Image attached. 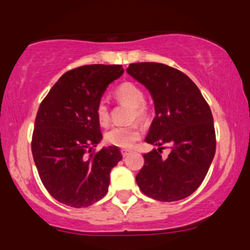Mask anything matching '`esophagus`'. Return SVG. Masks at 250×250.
Instances as JSON below:
<instances>
[{"instance_id": "1", "label": "esophagus", "mask_w": 250, "mask_h": 250, "mask_svg": "<svg viewBox=\"0 0 250 250\" xmlns=\"http://www.w3.org/2000/svg\"><path fill=\"white\" fill-rule=\"evenodd\" d=\"M121 153H122L123 156H128V155L131 153V150H129V149H122Z\"/></svg>"}]
</instances>
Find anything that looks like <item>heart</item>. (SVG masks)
Instances as JSON below:
<instances>
[{"label":"heart","mask_w":250,"mask_h":250,"mask_svg":"<svg viewBox=\"0 0 250 250\" xmlns=\"http://www.w3.org/2000/svg\"><path fill=\"white\" fill-rule=\"evenodd\" d=\"M114 95L119 101L127 103L134 107V117L145 120L147 117L148 109L145 104V93L139 85L135 83L125 82L115 89ZM96 119L101 125H107L109 123V110L107 104L101 101L96 105ZM141 137V128L137 125H114L105 133L104 139L109 145L121 148H129L135 141Z\"/></svg>","instance_id":"b5f03b06"}]
</instances>
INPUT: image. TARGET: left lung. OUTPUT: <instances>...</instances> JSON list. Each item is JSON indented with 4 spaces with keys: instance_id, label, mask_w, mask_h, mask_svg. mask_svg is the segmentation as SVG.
<instances>
[{
    "instance_id": "8db88e82",
    "label": "left lung",
    "mask_w": 250,
    "mask_h": 250,
    "mask_svg": "<svg viewBox=\"0 0 250 250\" xmlns=\"http://www.w3.org/2000/svg\"><path fill=\"white\" fill-rule=\"evenodd\" d=\"M127 73L153 97L155 117L146 142L159 147L143 155L137 185L143 194L162 202L185 199L200 187L214 159L216 139L210 108L196 84L175 68L131 63ZM165 143L172 145L167 158L161 155Z\"/></svg>"
}]
</instances>
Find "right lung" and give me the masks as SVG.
I'll use <instances>...</instances> for the list:
<instances>
[{
    "mask_svg": "<svg viewBox=\"0 0 250 250\" xmlns=\"http://www.w3.org/2000/svg\"><path fill=\"white\" fill-rule=\"evenodd\" d=\"M123 71L120 64H90L67 71L40 105L33 157L44 187L63 205L88 207L107 194L110 171L122 160L121 151L109 146L88 157L84 153L101 142L96 105Z\"/></svg>",
    "mask_w": 250,
    "mask_h": 250,
    "instance_id": "add662e5",
    "label": "right lung"
}]
</instances>
